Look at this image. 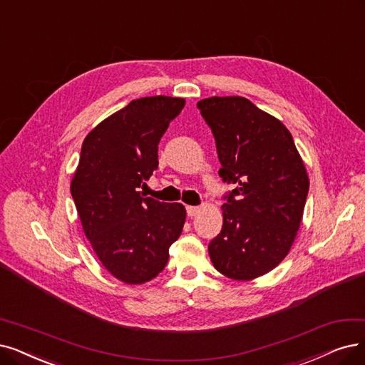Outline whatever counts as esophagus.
<instances>
[{
  "instance_id": "obj_1",
  "label": "esophagus",
  "mask_w": 365,
  "mask_h": 365,
  "mask_svg": "<svg viewBox=\"0 0 365 365\" xmlns=\"http://www.w3.org/2000/svg\"><path fill=\"white\" fill-rule=\"evenodd\" d=\"M199 212H200V207H190V205L187 207V214L190 215V217H195V215H197Z\"/></svg>"
}]
</instances>
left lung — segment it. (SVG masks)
Masks as SVG:
<instances>
[{"label":"left lung","mask_w":365,"mask_h":365,"mask_svg":"<svg viewBox=\"0 0 365 365\" xmlns=\"http://www.w3.org/2000/svg\"><path fill=\"white\" fill-rule=\"evenodd\" d=\"M197 109L211 127L225 182L222 232L210 242L214 268L249 282L287 256L299 229L309 175L289 130L240 96L210 97Z\"/></svg>","instance_id":"8db88e82"}]
</instances>
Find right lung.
I'll return each instance as SVG.
<instances>
[{"mask_svg":"<svg viewBox=\"0 0 365 365\" xmlns=\"http://www.w3.org/2000/svg\"><path fill=\"white\" fill-rule=\"evenodd\" d=\"M184 105L166 96L133 100L82 143L70 192L101 265L127 284L155 279L184 227V205L139 192L158 168V142Z\"/></svg>","mask_w":365,"mask_h":365,"instance_id":"obj_1","label":"right lung"}]
</instances>
